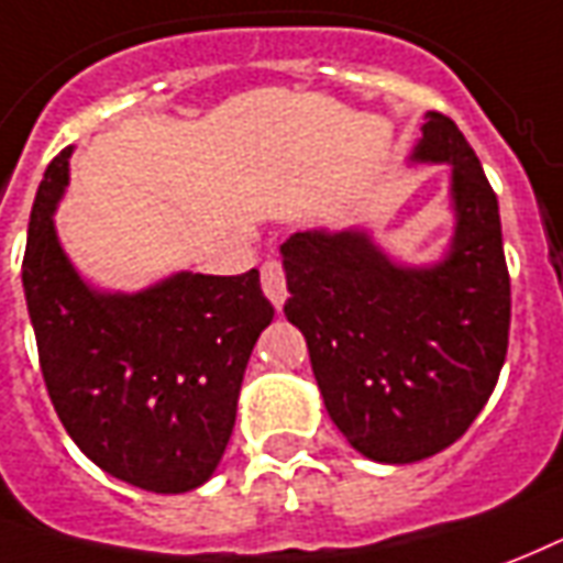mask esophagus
Listing matches in <instances>:
<instances>
[{"label":"esophagus","instance_id":"esophagus-1","mask_svg":"<svg viewBox=\"0 0 563 563\" xmlns=\"http://www.w3.org/2000/svg\"><path fill=\"white\" fill-rule=\"evenodd\" d=\"M261 285H264V294L269 297V302H273L276 309H282L287 299V282L285 269H282L278 261H266V264L261 266Z\"/></svg>","mask_w":563,"mask_h":563}]
</instances>
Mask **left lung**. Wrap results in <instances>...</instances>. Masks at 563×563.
I'll return each instance as SVG.
<instances>
[{
  "mask_svg": "<svg viewBox=\"0 0 563 563\" xmlns=\"http://www.w3.org/2000/svg\"><path fill=\"white\" fill-rule=\"evenodd\" d=\"M411 162L450 164L444 261L396 264L366 231H299L282 245L287 321L309 344L323 405L356 453L408 465L467 432L498 384L510 273L498 197L444 113H426Z\"/></svg>",
  "mask_w": 563,
  "mask_h": 563,
  "instance_id": "left-lung-1",
  "label": "left lung"
}]
</instances>
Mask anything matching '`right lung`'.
Listing matches in <instances>:
<instances>
[{
  "label": "right lung",
  "mask_w": 563,
  "mask_h": 563,
  "mask_svg": "<svg viewBox=\"0 0 563 563\" xmlns=\"http://www.w3.org/2000/svg\"><path fill=\"white\" fill-rule=\"evenodd\" d=\"M68 158L71 146L44 170L23 254L53 408L74 444L110 477L158 495L191 492L219 467L249 356L276 309L257 269L174 273L137 294L86 285L53 228Z\"/></svg>",
  "instance_id": "right-lung-1"
}]
</instances>
